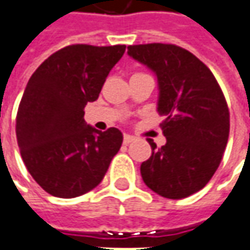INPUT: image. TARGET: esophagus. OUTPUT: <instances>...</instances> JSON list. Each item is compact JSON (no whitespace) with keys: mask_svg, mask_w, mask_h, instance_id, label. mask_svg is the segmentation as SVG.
Segmentation results:
<instances>
[{"mask_svg":"<svg viewBox=\"0 0 250 250\" xmlns=\"http://www.w3.org/2000/svg\"><path fill=\"white\" fill-rule=\"evenodd\" d=\"M125 144H130V143H133L134 140H136V137L131 136V134H125Z\"/></svg>","mask_w":250,"mask_h":250,"instance_id":"1","label":"esophagus"}]
</instances>
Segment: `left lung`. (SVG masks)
I'll use <instances>...</instances> for the list:
<instances>
[{
	"mask_svg": "<svg viewBox=\"0 0 250 250\" xmlns=\"http://www.w3.org/2000/svg\"><path fill=\"white\" fill-rule=\"evenodd\" d=\"M127 54L157 75L158 113L167 144L141 164V176L167 199H185L201 190L218 168L229 136V110L206 64L175 44L128 46Z\"/></svg>",
	"mask_w": 250,
	"mask_h": 250,
	"instance_id": "left-lung-1",
	"label": "left lung"
}]
</instances>
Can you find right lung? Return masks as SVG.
Wrapping results in <instances>:
<instances>
[{"label": "right lung", "instance_id": "right-lung-1", "mask_svg": "<svg viewBox=\"0 0 250 250\" xmlns=\"http://www.w3.org/2000/svg\"><path fill=\"white\" fill-rule=\"evenodd\" d=\"M125 44H72L51 54L27 82L17 114L22 159L43 190L61 199L95 189L123 143L120 130L98 131L83 120Z\"/></svg>", "mask_w": 250, "mask_h": 250}]
</instances>
